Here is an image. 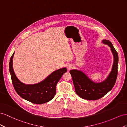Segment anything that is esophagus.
<instances>
[{
	"instance_id": "34e87169",
	"label": "esophagus",
	"mask_w": 127,
	"mask_h": 127,
	"mask_svg": "<svg viewBox=\"0 0 127 127\" xmlns=\"http://www.w3.org/2000/svg\"><path fill=\"white\" fill-rule=\"evenodd\" d=\"M72 68H73V65H71V64H68V65H67V69H68V70H70L72 69Z\"/></svg>"
}]
</instances>
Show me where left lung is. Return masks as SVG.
I'll use <instances>...</instances> for the list:
<instances>
[{
	"instance_id": "1",
	"label": "left lung",
	"mask_w": 127,
	"mask_h": 127,
	"mask_svg": "<svg viewBox=\"0 0 127 127\" xmlns=\"http://www.w3.org/2000/svg\"><path fill=\"white\" fill-rule=\"evenodd\" d=\"M102 42L110 46L114 57L112 71L105 80L100 83H95L81 71L72 70L70 71L75 92L81 98L92 100L101 98L113 87L117 80L118 64V53L109 40H103Z\"/></svg>"
}]
</instances>
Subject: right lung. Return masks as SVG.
<instances>
[{"instance_id":"1","label":"right lung","mask_w":127,"mask_h":127,"mask_svg":"<svg viewBox=\"0 0 127 127\" xmlns=\"http://www.w3.org/2000/svg\"><path fill=\"white\" fill-rule=\"evenodd\" d=\"M9 61V72L16 93L22 98L35 104H42L52 100L56 94V86L61 78L67 71L62 68L53 72L48 77L37 84L25 85L17 79L13 68V57Z\"/></svg>"}]
</instances>
